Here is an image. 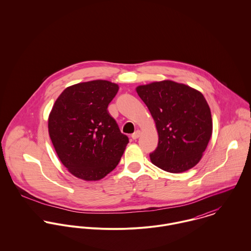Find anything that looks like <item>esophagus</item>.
Instances as JSON below:
<instances>
[{
    "label": "esophagus",
    "instance_id": "obj_1",
    "mask_svg": "<svg viewBox=\"0 0 251 251\" xmlns=\"http://www.w3.org/2000/svg\"><path fill=\"white\" fill-rule=\"evenodd\" d=\"M140 135H141V131H140V130H136V131L131 135V138L134 139V140H136L137 138L140 137Z\"/></svg>",
    "mask_w": 251,
    "mask_h": 251
}]
</instances>
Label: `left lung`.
<instances>
[{"mask_svg": "<svg viewBox=\"0 0 251 251\" xmlns=\"http://www.w3.org/2000/svg\"><path fill=\"white\" fill-rule=\"evenodd\" d=\"M136 92L150 110L158 134L151 161L170 173L194 167L213 133L211 109L202 93L172 80L140 85Z\"/></svg>", "mask_w": 251, "mask_h": 251, "instance_id": "1", "label": "left lung"}]
</instances>
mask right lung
Wrapping results in <instances>:
<instances>
[{"mask_svg":"<svg viewBox=\"0 0 251 251\" xmlns=\"http://www.w3.org/2000/svg\"><path fill=\"white\" fill-rule=\"evenodd\" d=\"M118 90V84L107 80L72 85L49 114L48 132L56 153L78 179H103L116 168L128 143L107 110Z\"/></svg>","mask_w":251,"mask_h":251,"instance_id":"add662e5","label":"right lung"}]
</instances>
